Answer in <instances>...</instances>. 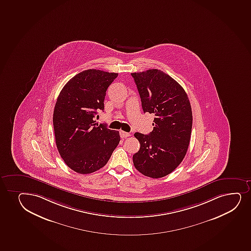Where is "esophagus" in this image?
Returning a JSON list of instances; mask_svg holds the SVG:
<instances>
[{
  "instance_id": "1",
  "label": "esophagus",
  "mask_w": 251,
  "mask_h": 251,
  "mask_svg": "<svg viewBox=\"0 0 251 251\" xmlns=\"http://www.w3.org/2000/svg\"><path fill=\"white\" fill-rule=\"evenodd\" d=\"M120 135H121V138H126V137H128V136H130V133L128 132H125V131H123V130H121L120 131Z\"/></svg>"
}]
</instances>
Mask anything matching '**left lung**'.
I'll use <instances>...</instances> for the list:
<instances>
[{
  "label": "left lung",
  "mask_w": 251,
  "mask_h": 251,
  "mask_svg": "<svg viewBox=\"0 0 251 251\" xmlns=\"http://www.w3.org/2000/svg\"><path fill=\"white\" fill-rule=\"evenodd\" d=\"M144 113L155 115L149 135L135 133L141 147L133 163L145 176L160 178L182 162L190 142L193 114L180 84L158 69L132 73Z\"/></svg>",
  "instance_id": "obj_1"
}]
</instances>
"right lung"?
Wrapping results in <instances>:
<instances>
[{
	"mask_svg": "<svg viewBox=\"0 0 251 251\" xmlns=\"http://www.w3.org/2000/svg\"><path fill=\"white\" fill-rule=\"evenodd\" d=\"M115 73L88 69L64 85L55 104L52 122L58 152L67 166L80 174L100 169L121 141L119 131L95 123L104 110L106 90Z\"/></svg>",
	"mask_w": 251,
	"mask_h": 251,
	"instance_id": "obj_1",
	"label": "right lung"
}]
</instances>
